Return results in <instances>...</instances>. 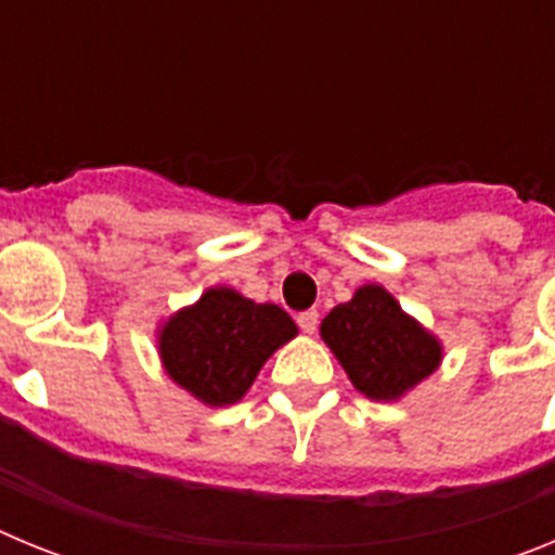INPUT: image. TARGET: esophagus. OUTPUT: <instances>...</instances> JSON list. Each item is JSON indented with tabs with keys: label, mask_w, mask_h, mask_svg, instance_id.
Wrapping results in <instances>:
<instances>
[{
	"label": "esophagus",
	"mask_w": 555,
	"mask_h": 555,
	"mask_svg": "<svg viewBox=\"0 0 555 555\" xmlns=\"http://www.w3.org/2000/svg\"><path fill=\"white\" fill-rule=\"evenodd\" d=\"M297 325H300L302 333H313L317 331V325H320V313L313 311V308L311 311H302L300 317H297Z\"/></svg>",
	"instance_id": "obj_1"
}]
</instances>
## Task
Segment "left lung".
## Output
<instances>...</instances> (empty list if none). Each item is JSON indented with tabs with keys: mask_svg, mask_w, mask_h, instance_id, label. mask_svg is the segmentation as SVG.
<instances>
[{
	"mask_svg": "<svg viewBox=\"0 0 555 555\" xmlns=\"http://www.w3.org/2000/svg\"><path fill=\"white\" fill-rule=\"evenodd\" d=\"M322 338L361 395L397 400L442 361V347L384 286H361L322 320Z\"/></svg>",
	"mask_w": 555,
	"mask_h": 555,
	"instance_id": "left-lung-1",
	"label": "left lung"
}]
</instances>
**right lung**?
<instances>
[{
    "label": "right lung",
    "mask_w": 555,
    "mask_h": 555,
    "mask_svg": "<svg viewBox=\"0 0 555 555\" xmlns=\"http://www.w3.org/2000/svg\"><path fill=\"white\" fill-rule=\"evenodd\" d=\"M297 336L283 308L253 302L233 288H208L160 331V358L175 384L208 405L242 400L281 345Z\"/></svg>",
    "instance_id": "right-lung-1"
}]
</instances>
